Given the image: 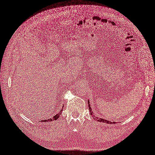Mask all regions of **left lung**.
<instances>
[{
    "label": "left lung",
    "mask_w": 155,
    "mask_h": 155,
    "mask_svg": "<svg viewBox=\"0 0 155 155\" xmlns=\"http://www.w3.org/2000/svg\"><path fill=\"white\" fill-rule=\"evenodd\" d=\"M88 106H89V111H90V114H91V115H93V117L94 118H95V120H98V122H106V123H107V124H113V123H114V124H116V122H111V121H109V120H105V119H103V118H98V117H95L94 115H93V111H91V106H90V104H89V101L88 100Z\"/></svg>",
    "instance_id": "obj_1"
}]
</instances>
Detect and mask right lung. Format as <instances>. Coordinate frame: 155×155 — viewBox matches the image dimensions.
Listing matches in <instances>:
<instances>
[{
  "label": "right lung",
  "mask_w": 155,
  "mask_h": 155,
  "mask_svg": "<svg viewBox=\"0 0 155 155\" xmlns=\"http://www.w3.org/2000/svg\"><path fill=\"white\" fill-rule=\"evenodd\" d=\"M62 111H63V109H61V110L60 111V112H59L58 114H57L56 115H54L53 118H51L48 119V120H42V122H49V121L51 122L52 120H57V119L59 118V117L61 116V113H62Z\"/></svg>",
  "instance_id": "obj_1"
}]
</instances>
